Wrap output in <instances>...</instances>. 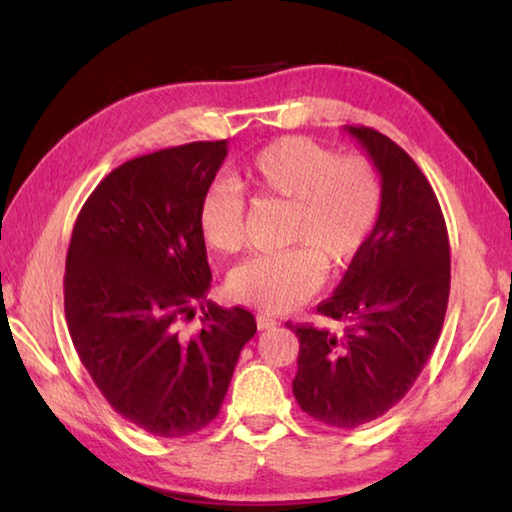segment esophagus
I'll use <instances>...</instances> for the list:
<instances>
[{
	"label": "esophagus",
	"instance_id": "obj_1",
	"mask_svg": "<svg viewBox=\"0 0 512 512\" xmlns=\"http://www.w3.org/2000/svg\"><path fill=\"white\" fill-rule=\"evenodd\" d=\"M257 327L259 329H273L277 327V320L268 314H257Z\"/></svg>",
	"mask_w": 512,
	"mask_h": 512
}]
</instances>
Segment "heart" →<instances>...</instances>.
<instances>
[{
    "label": "heart",
    "instance_id": "b5f03b06",
    "mask_svg": "<svg viewBox=\"0 0 512 512\" xmlns=\"http://www.w3.org/2000/svg\"><path fill=\"white\" fill-rule=\"evenodd\" d=\"M241 183L259 201L289 205L282 253L246 259L228 280L244 305L282 314L314 296L325 266L341 271L359 257L381 212V180L361 155L339 158L305 137H280L248 160ZM198 230L219 253H237L246 235V201L235 185L214 183L198 201Z\"/></svg>",
    "mask_w": 512,
    "mask_h": 512
}]
</instances>
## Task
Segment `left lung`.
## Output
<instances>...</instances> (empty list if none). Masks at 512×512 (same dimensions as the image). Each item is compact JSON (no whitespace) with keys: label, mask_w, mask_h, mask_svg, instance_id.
I'll use <instances>...</instances> for the list:
<instances>
[{"label":"left lung","mask_w":512,"mask_h":512,"mask_svg":"<svg viewBox=\"0 0 512 512\" xmlns=\"http://www.w3.org/2000/svg\"><path fill=\"white\" fill-rule=\"evenodd\" d=\"M381 176V212L359 257L318 314L343 332L293 325L300 341L293 395L329 427L377 420L411 391L443 329L449 237L443 210L418 164L391 137L345 126Z\"/></svg>","instance_id":"left-lung-1"}]
</instances>
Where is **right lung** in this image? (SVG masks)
<instances>
[{
	"instance_id": "add662e5",
	"label": "right lung",
	"mask_w": 512,
	"mask_h": 512,
	"mask_svg": "<svg viewBox=\"0 0 512 512\" xmlns=\"http://www.w3.org/2000/svg\"><path fill=\"white\" fill-rule=\"evenodd\" d=\"M228 142H192L128 160L81 207L65 262V318L79 359L135 427L183 438L207 427L239 352L257 332L248 309L207 302L212 271L198 201ZM204 309L194 337L179 323Z\"/></svg>"
}]
</instances>
